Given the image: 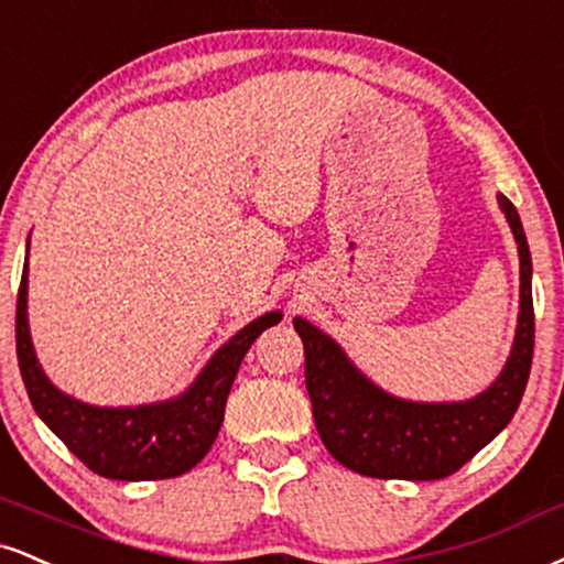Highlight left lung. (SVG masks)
Here are the masks:
<instances>
[{
	"label": "left lung",
	"instance_id": "obj_1",
	"mask_svg": "<svg viewBox=\"0 0 564 564\" xmlns=\"http://www.w3.org/2000/svg\"><path fill=\"white\" fill-rule=\"evenodd\" d=\"M520 257V312L514 341L499 378L465 402H412L383 391L357 370L317 325L294 317L304 344V383L325 449L349 470L368 478L438 480L470 463L507 429L518 410L533 359L531 249L518 209L497 196Z\"/></svg>",
	"mask_w": 564,
	"mask_h": 564
}]
</instances>
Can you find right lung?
Wrapping results in <instances>:
<instances>
[{
    "instance_id": "add662e5",
    "label": "right lung",
    "mask_w": 564,
    "mask_h": 564,
    "mask_svg": "<svg viewBox=\"0 0 564 564\" xmlns=\"http://www.w3.org/2000/svg\"><path fill=\"white\" fill-rule=\"evenodd\" d=\"M281 312H264L209 357L181 397L139 406H97L59 391L39 365L29 328V254L18 291L15 344L25 391L44 420L88 470L112 480H158L188 473L215 444L241 359L254 338L281 323Z\"/></svg>"
}]
</instances>
